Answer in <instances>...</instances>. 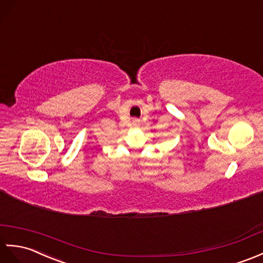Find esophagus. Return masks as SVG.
Segmentation results:
<instances>
[{
  "instance_id": "1",
  "label": "esophagus",
  "mask_w": 263,
  "mask_h": 263,
  "mask_svg": "<svg viewBox=\"0 0 263 263\" xmlns=\"http://www.w3.org/2000/svg\"><path fill=\"white\" fill-rule=\"evenodd\" d=\"M133 124H134V126H139V120L135 119V120L133 121Z\"/></svg>"
}]
</instances>
